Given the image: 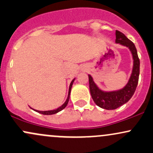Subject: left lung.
Instances as JSON below:
<instances>
[{"label": "left lung", "mask_w": 153, "mask_h": 153, "mask_svg": "<svg viewBox=\"0 0 153 153\" xmlns=\"http://www.w3.org/2000/svg\"><path fill=\"white\" fill-rule=\"evenodd\" d=\"M116 44L126 46L130 49L133 59V67L128 82L123 89L119 90L102 91L94 83L93 78L89 74V89L93 100L97 105L101 108L112 110L115 109L130 100L137 88L140 74V59L135 46L125 35L119 30L115 32Z\"/></svg>", "instance_id": "left-lung-1"}]
</instances>
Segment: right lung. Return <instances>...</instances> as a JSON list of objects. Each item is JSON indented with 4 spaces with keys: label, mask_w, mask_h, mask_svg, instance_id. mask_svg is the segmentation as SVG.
I'll return each instance as SVG.
<instances>
[{
    "label": "right lung",
    "mask_w": 153,
    "mask_h": 153,
    "mask_svg": "<svg viewBox=\"0 0 153 153\" xmlns=\"http://www.w3.org/2000/svg\"><path fill=\"white\" fill-rule=\"evenodd\" d=\"M75 79H74L71 81V84H70L69 85V94H68V97H67V99H66V102H64L63 105L61 106V107H59V108L56 109H53V110H48V111H39V110H36V109H32L33 110L36 111V112L40 113V114H45V115H51V114H56L57 112H60V111H62V109H64L65 107H66V105H67L68 102H69V97H70V93H71V87H72V84L74 83V82Z\"/></svg>",
    "instance_id": "1"
}]
</instances>
